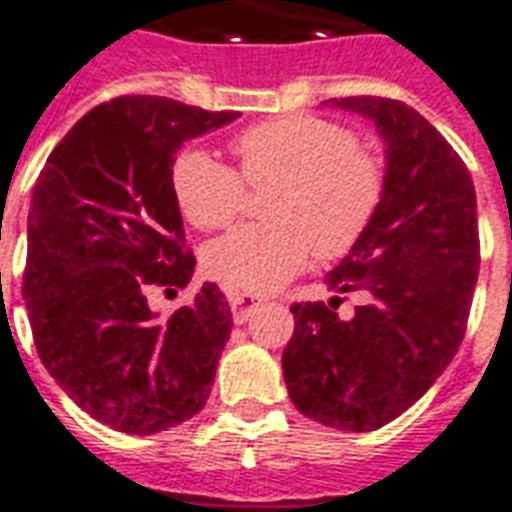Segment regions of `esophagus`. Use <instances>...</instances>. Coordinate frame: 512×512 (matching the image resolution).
Instances as JSON below:
<instances>
[{
    "label": "esophagus",
    "mask_w": 512,
    "mask_h": 512,
    "mask_svg": "<svg viewBox=\"0 0 512 512\" xmlns=\"http://www.w3.org/2000/svg\"><path fill=\"white\" fill-rule=\"evenodd\" d=\"M257 306H263V298H260V295L230 292V308H233V322H236V325H244V322L255 314Z\"/></svg>",
    "instance_id": "obj_1"
}]
</instances>
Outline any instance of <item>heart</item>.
<instances>
[{
    "label": "heart",
    "instance_id": "heart-1",
    "mask_svg": "<svg viewBox=\"0 0 512 512\" xmlns=\"http://www.w3.org/2000/svg\"><path fill=\"white\" fill-rule=\"evenodd\" d=\"M247 185L276 182L268 198L271 222L241 225L206 249L204 268L236 292H271L290 282L311 252L346 255L368 230L384 195L376 155L341 123L287 115L247 128L233 139ZM171 185L195 228H228L244 212L247 190L236 171L204 150L174 161Z\"/></svg>",
    "mask_w": 512,
    "mask_h": 512
}]
</instances>
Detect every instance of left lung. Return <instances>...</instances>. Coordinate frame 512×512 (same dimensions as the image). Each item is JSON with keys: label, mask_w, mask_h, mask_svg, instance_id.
<instances>
[{"label": "left lung", "mask_w": 512, "mask_h": 512, "mask_svg": "<svg viewBox=\"0 0 512 512\" xmlns=\"http://www.w3.org/2000/svg\"><path fill=\"white\" fill-rule=\"evenodd\" d=\"M368 117L384 139V195L327 273L338 294L366 298L355 317L330 303H295L282 354L284 384L303 416L346 432H373L408 411L454 360L470 317L481 244L470 171L413 107L378 96L330 99Z\"/></svg>", "instance_id": "1"}]
</instances>
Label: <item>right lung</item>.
Listing matches in <instances>:
<instances>
[{
	"label": "right lung",
	"mask_w": 512,
	"mask_h": 512,
	"mask_svg": "<svg viewBox=\"0 0 512 512\" xmlns=\"http://www.w3.org/2000/svg\"><path fill=\"white\" fill-rule=\"evenodd\" d=\"M236 117L120 96L80 117L39 171L23 273L34 346L66 395L117 432L155 435L209 400L228 300L206 282L163 319L147 292H177L195 271L171 185L177 150Z\"/></svg>",
	"instance_id": "1"
}]
</instances>
